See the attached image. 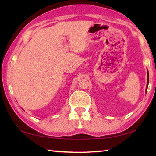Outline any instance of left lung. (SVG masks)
Masks as SVG:
<instances>
[{"label":"left lung","instance_id":"left-lung-1","mask_svg":"<svg viewBox=\"0 0 156 156\" xmlns=\"http://www.w3.org/2000/svg\"><path fill=\"white\" fill-rule=\"evenodd\" d=\"M148 84H149V72H148V70H147V87H146V92L147 91Z\"/></svg>","mask_w":156,"mask_h":156}]
</instances>
